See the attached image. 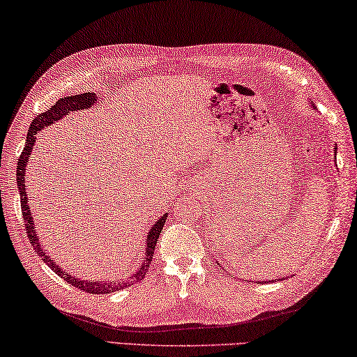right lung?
<instances>
[{"mask_svg": "<svg viewBox=\"0 0 357 357\" xmlns=\"http://www.w3.org/2000/svg\"><path fill=\"white\" fill-rule=\"evenodd\" d=\"M95 101H96L95 93H82V95L61 98V99H58V101L49 110H45V112L39 114L36 119L31 121V126H30V130H28V136H26V144H25V147H23V151H22V155L19 158V162H17V188H19V192H20L22 215H23V221H25V231H26L28 241H30V243L33 245V248L36 250L38 256H43L44 262H47V266H49L52 271L58 273L60 277H63L69 284L75 286V288L85 291V293H91V294H109V293H114V291L128 288V286L140 282V280H144V277L147 275L149 266L151 264V259H153L156 242H158V238H160L162 226H165V223H166L167 213L162 215V217L158 220L153 226H151L150 234L147 237V250H145V253H147V255H145V259L142 262V266L139 267V271L134 272L128 282H123V283H96V282H91V283H89V282H84V280L75 278L73 275H68L66 272L61 271V268L58 267L56 264H54V261L49 258V255H45L44 250L39 247L38 234H36V229H34L31 210H30V206H28V202H26L28 197H26V191H25L26 190V186H25L26 169L25 167L28 165V156H30V153L33 151V145H34V139H36V134L40 130H43L44 126L52 125L54 121L60 120L63 115L71 112V110L89 109L90 106L95 104Z\"/></svg>", "mask_w": 357, "mask_h": 357, "instance_id": "1", "label": "right lung"}]
</instances>
